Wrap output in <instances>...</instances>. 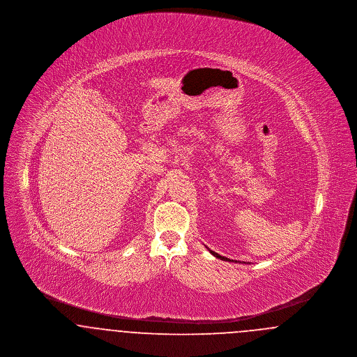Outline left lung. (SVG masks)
Returning a JSON list of instances; mask_svg holds the SVG:
<instances>
[{
  "mask_svg": "<svg viewBox=\"0 0 357 357\" xmlns=\"http://www.w3.org/2000/svg\"><path fill=\"white\" fill-rule=\"evenodd\" d=\"M207 250L211 253V255H214V257H217V258H220V259H223V261H229V262H237V261H233V259H230V258H226V257H222V255H218V253H215V252H213V250H210L208 248H207Z\"/></svg>",
  "mask_w": 357,
  "mask_h": 357,
  "instance_id": "left-lung-1",
  "label": "left lung"
}]
</instances>
